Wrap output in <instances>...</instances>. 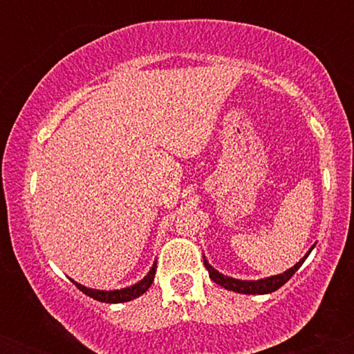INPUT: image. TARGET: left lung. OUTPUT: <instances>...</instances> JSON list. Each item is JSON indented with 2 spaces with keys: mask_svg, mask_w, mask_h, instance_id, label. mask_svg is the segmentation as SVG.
<instances>
[{
  "mask_svg": "<svg viewBox=\"0 0 354 354\" xmlns=\"http://www.w3.org/2000/svg\"><path fill=\"white\" fill-rule=\"evenodd\" d=\"M315 246H311V250ZM311 250L308 251L306 256H304L301 261L296 263L293 268H290L288 271H284L283 274H276V276H271V278L258 279V281H241V279H234V278H230V276L218 273L213 266L208 265V261H206V259H205V266H206V270H208L209 278L213 279L216 284H219V286L226 288V290L236 291V293H245V295H266V293H273V291L278 290V288H281L283 284L286 283L288 279H290L291 276L296 273V271H298V268L303 265L304 259H306L308 254L311 253Z\"/></svg>",
  "mask_w": 354,
  "mask_h": 354,
  "instance_id": "left-lung-1",
  "label": "left lung"
}]
</instances>
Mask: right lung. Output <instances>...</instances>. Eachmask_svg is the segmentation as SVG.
<instances>
[{
	"label": "right lung",
	"instance_id": "add662e5",
	"mask_svg": "<svg viewBox=\"0 0 354 354\" xmlns=\"http://www.w3.org/2000/svg\"><path fill=\"white\" fill-rule=\"evenodd\" d=\"M154 273H156V263H154L151 270H149V273L146 274L140 283L133 284V286H129V288H123V290H115V291L91 290V288L83 286V284L73 281V279H71V281L76 284V288H78L80 291H83L84 295H88L89 298L96 299V301H101V303H124V301H131V299H135V298H138V296L146 293V291L149 290V286H151V283L154 279Z\"/></svg>",
	"mask_w": 354,
	"mask_h": 354
}]
</instances>
